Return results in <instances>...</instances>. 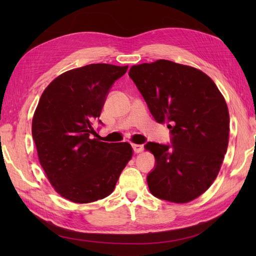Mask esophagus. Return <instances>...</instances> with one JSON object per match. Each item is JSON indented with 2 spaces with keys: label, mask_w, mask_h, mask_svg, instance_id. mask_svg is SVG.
Listing matches in <instances>:
<instances>
[{
  "label": "esophagus",
  "mask_w": 256,
  "mask_h": 256,
  "mask_svg": "<svg viewBox=\"0 0 256 256\" xmlns=\"http://www.w3.org/2000/svg\"><path fill=\"white\" fill-rule=\"evenodd\" d=\"M132 148H133V150L135 152V153H140V152H143V150H144L143 145H140V144H133Z\"/></svg>",
  "instance_id": "obj_1"
}]
</instances>
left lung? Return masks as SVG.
Here are the masks:
<instances>
[{
  "label": "left lung",
  "instance_id": "left-lung-1",
  "mask_svg": "<svg viewBox=\"0 0 256 256\" xmlns=\"http://www.w3.org/2000/svg\"><path fill=\"white\" fill-rule=\"evenodd\" d=\"M130 78L158 123L168 122L170 144L146 143L155 156L148 177L155 197L189 202L218 176L229 143V111L216 84L200 70L165 59L130 69Z\"/></svg>",
  "mask_w": 256,
  "mask_h": 256
}]
</instances>
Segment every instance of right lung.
<instances>
[{"label":"right lung","instance_id":"1","mask_svg":"<svg viewBox=\"0 0 256 256\" xmlns=\"http://www.w3.org/2000/svg\"><path fill=\"white\" fill-rule=\"evenodd\" d=\"M128 68L91 64L69 70L50 82L38 102L32 124L38 158L56 192L72 202L108 197L131 160L128 143L94 138V123Z\"/></svg>","mask_w":256,"mask_h":256}]
</instances>
